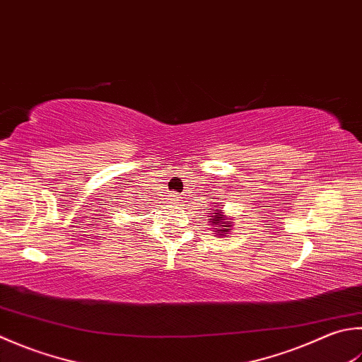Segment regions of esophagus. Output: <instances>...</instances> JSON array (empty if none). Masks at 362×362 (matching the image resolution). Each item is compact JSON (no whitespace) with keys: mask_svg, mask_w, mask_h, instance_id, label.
Masks as SVG:
<instances>
[{"mask_svg":"<svg viewBox=\"0 0 362 362\" xmlns=\"http://www.w3.org/2000/svg\"><path fill=\"white\" fill-rule=\"evenodd\" d=\"M171 201H177V197H175V196H171Z\"/></svg>","mask_w":362,"mask_h":362,"instance_id":"34e87169","label":"esophagus"}]
</instances>
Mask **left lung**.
Here are the masks:
<instances>
[{"label":"left lung","instance_id":"left-lung-1","mask_svg":"<svg viewBox=\"0 0 362 362\" xmlns=\"http://www.w3.org/2000/svg\"><path fill=\"white\" fill-rule=\"evenodd\" d=\"M209 226L214 230L216 235L226 237V233H230L232 230V218L224 214L223 207H218V205H214V211L209 215Z\"/></svg>","mask_w":362,"mask_h":362}]
</instances>
